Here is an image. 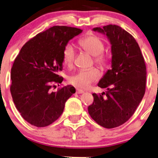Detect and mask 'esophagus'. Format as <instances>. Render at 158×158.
<instances>
[{
	"mask_svg": "<svg viewBox=\"0 0 158 158\" xmlns=\"http://www.w3.org/2000/svg\"><path fill=\"white\" fill-rule=\"evenodd\" d=\"M84 93V91L83 90H81V89H79V88H77L76 89V94H83Z\"/></svg>",
	"mask_w": 158,
	"mask_h": 158,
	"instance_id": "1",
	"label": "esophagus"
}]
</instances>
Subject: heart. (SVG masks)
<instances>
[{
	"label": "heart",
	"mask_w": 158,
	"mask_h": 158,
	"mask_svg": "<svg viewBox=\"0 0 158 158\" xmlns=\"http://www.w3.org/2000/svg\"><path fill=\"white\" fill-rule=\"evenodd\" d=\"M79 45L84 51L94 56V61L101 67H105L108 63L107 56L103 52L104 50V42L99 36L89 34L79 40ZM75 49L72 44H68L62 52L63 63L71 67L75 57ZM100 77L98 69L91 68L81 70L70 77V83L81 89H86L90 84L94 83Z\"/></svg>",
	"instance_id": "obj_1"
}]
</instances>
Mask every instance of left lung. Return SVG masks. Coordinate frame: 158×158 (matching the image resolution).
Segmentation results:
<instances>
[{"mask_svg":"<svg viewBox=\"0 0 158 158\" xmlns=\"http://www.w3.org/2000/svg\"><path fill=\"white\" fill-rule=\"evenodd\" d=\"M92 31L106 36L111 45V69L98 83L106 91L93 94L88 108L90 117L107 129L124 124L133 115L145 93L146 66L135 38L117 25L96 27Z\"/></svg>","mask_w":158,"mask_h":158,"instance_id":"left-lung-1","label":"left lung"}]
</instances>
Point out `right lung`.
<instances>
[{
    "mask_svg": "<svg viewBox=\"0 0 158 158\" xmlns=\"http://www.w3.org/2000/svg\"><path fill=\"white\" fill-rule=\"evenodd\" d=\"M77 28L55 26L38 34L21 49L11 68L10 93L23 119L37 127L49 126L64 111L75 92L72 85L52 92V84L61 83L62 52L69 41L82 33Z\"/></svg>",
    "mask_w": 158,
    "mask_h": 158,
    "instance_id": "add662e5",
    "label": "right lung"
}]
</instances>
